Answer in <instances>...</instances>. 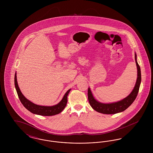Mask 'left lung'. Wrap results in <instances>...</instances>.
I'll use <instances>...</instances> for the list:
<instances>
[{"label": "left lung", "instance_id": "8db88e82", "mask_svg": "<svg viewBox=\"0 0 153 153\" xmlns=\"http://www.w3.org/2000/svg\"><path fill=\"white\" fill-rule=\"evenodd\" d=\"M135 59L137 66L138 77L135 87L131 92V94L127 97L124 98L122 100H120L119 102L109 104H104L97 102L95 99L91 91L90 88H89L88 89V99L91 106L92 107L93 109H95L97 112L104 114H115L124 111L125 109H127L129 106L131 105V104L135 100L138 95L141 82L140 68L137 61L136 54H135Z\"/></svg>", "mask_w": 153, "mask_h": 153}]
</instances>
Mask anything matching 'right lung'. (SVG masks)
Returning <instances> with one entry per match:
<instances>
[{"instance_id":"right-lung-1","label":"right lung","mask_w":153,"mask_h":153,"mask_svg":"<svg viewBox=\"0 0 153 153\" xmlns=\"http://www.w3.org/2000/svg\"><path fill=\"white\" fill-rule=\"evenodd\" d=\"M15 87L16 88L17 94L18 95L19 99L22 102L23 105L33 114L42 115V116H53L58 114L62 112L65 108L67 102H68V95L71 91V89H69L65 94L62 100L59 102L57 105L53 106H41L38 105L33 103L29 100H27L21 92L19 88L18 85V82L16 80V74H15L14 77Z\"/></svg>"}]
</instances>
